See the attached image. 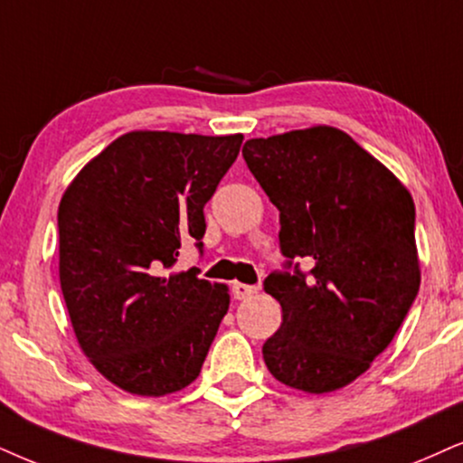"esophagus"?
<instances>
[{
    "instance_id": "obj_1",
    "label": "esophagus",
    "mask_w": 463,
    "mask_h": 463,
    "mask_svg": "<svg viewBox=\"0 0 463 463\" xmlns=\"http://www.w3.org/2000/svg\"><path fill=\"white\" fill-rule=\"evenodd\" d=\"M259 288L256 286H250V284H241V282H235L232 284V295H235V299L243 301V299H250V297H254Z\"/></svg>"
}]
</instances>
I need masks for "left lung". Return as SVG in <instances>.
Instances as JSON below:
<instances>
[{"mask_svg":"<svg viewBox=\"0 0 463 463\" xmlns=\"http://www.w3.org/2000/svg\"><path fill=\"white\" fill-rule=\"evenodd\" d=\"M243 160L278 207L286 256L284 271L265 279L282 325L262 359L286 387H346L389 346L417 299L411 192L329 126L250 138ZM297 260L313 269L301 272Z\"/></svg>","mask_w":463,"mask_h":463,"instance_id":"1","label":"left lung"}]
</instances>
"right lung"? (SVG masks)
<instances>
[{
  "mask_svg": "<svg viewBox=\"0 0 463 463\" xmlns=\"http://www.w3.org/2000/svg\"><path fill=\"white\" fill-rule=\"evenodd\" d=\"M241 140L128 132L61 198L60 282L76 339L128 393H175L201 373L231 297L198 267H173L185 241L203 251V209Z\"/></svg>",
  "mask_w": 463,
  "mask_h": 463,
  "instance_id": "1",
  "label": "right lung"
}]
</instances>
